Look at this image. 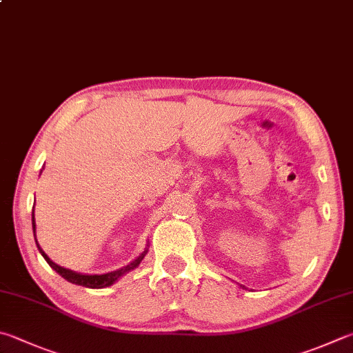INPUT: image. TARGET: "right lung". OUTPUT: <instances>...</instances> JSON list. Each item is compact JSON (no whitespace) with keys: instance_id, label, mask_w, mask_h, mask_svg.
<instances>
[{"instance_id":"1","label":"right lung","mask_w":353,"mask_h":353,"mask_svg":"<svg viewBox=\"0 0 353 353\" xmlns=\"http://www.w3.org/2000/svg\"><path fill=\"white\" fill-rule=\"evenodd\" d=\"M32 228H34V234H35V216H34V210H32ZM35 242H37V236H35ZM37 247L38 250H40V253L44 259H46L48 264L54 268V270L60 274L61 278H65L66 281H69V283H72L75 285H83V287H88V288H103V287H108V285H112L115 281L120 279L123 274H126L128 272H131L136 268L140 262H142V259L145 258V254L148 250H145V252L139 256V258L134 259L132 262H130V264L119 268V270L115 272H110V273H105V274H81V273H77V272H72L69 270V268H65V267H60L57 265L55 262H52L49 259V256L43 252L41 247L38 245L37 242Z\"/></svg>"}]
</instances>
